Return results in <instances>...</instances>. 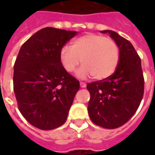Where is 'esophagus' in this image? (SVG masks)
<instances>
[{"label": "esophagus", "mask_w": 155, "mask_h": 155, "mask_svg": "<svg viewBox=\"0 0 155 155\" xmlns=\"http://www.w3.org/2000/svg\"><path fill=\"white\" fill-rule=\"evenodd\" d=\"M80 87L81 88H85V87H86L85 83H84V82H80Z\"/></svg>", "instance_id": "obj_1"}]
</instances>
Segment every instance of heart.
I'll use <instances>...</instances> for the list:
<instances>
[{
    "instance_id": "1",
    "label": "heart",
    "mask_w": 155,
    "mask_h": 155,
    "mask_svg": "<svg viewBox=\"0 0 155 155\" xmlns=\"http://www.w3.org/2000/svg\"><path fill=\"white\" fill-rule=\"evenodd\" d=\"M59 62L67 72L77 71L80 78L92 75L93 78L103 80L116 71L119 63V48L113 39L98 34H86L72 40L71 46L64 45L59 51Z\"/></svg>"
}]
</instances>
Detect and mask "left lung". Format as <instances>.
I'll list each match as a JSON object with an SVG mask.
<instances>
[{
	"label": "left lung",
	"mask_w": 155,
	"mask_h": 155,
	"mask_svg": "<svg viewBox=\"0 0 155 155\" xmlns=\"http://www.w3.org/2000/svg\"><path fill=\"white\" fill-rule=\"evenodd\" d=\"M110 33L119 48L116 71L103 80L89 83L91 94L88 112L95 124L105 128L122 126L134 116L144 93V78L140 58L128 39L111 30Z\"/></svg>",
	"instance_id": "left-lung-1"
}]
</instances>
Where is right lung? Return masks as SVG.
<instances>
[{
  "label": "right lung",
  "mask_w": 155,
  "mask_h": 155,
  "mask_svg": "<svg viewBox=\"0 0 155 155\" xmlns=\"http://www.w3.org/2000/svg\"><path fill=\"white\" fill-rule=\"evenodd\" d=\"M77 32L45 27L22 45L14 66V91L21 115L42 130L63 125L79 81L63 68L59 51Z\"/></svg>",
  "instance_id": "1"
}]
</instances>
